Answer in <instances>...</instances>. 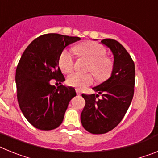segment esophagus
Returning a JSON list of instances; mask_svg holds the SVG:
<instances>
[{
    "mask_svg": "<svg viewBox=\"0 0 158 158\" xmlns=\"http://www.w3.org/2000/svg\"><path fill=\"white\" fill-rule=\"evenodd\" d=\"M76 93H77V95L81 94V91L79 90V89H76Z\"/></svg>",
    "mask_w": 158,
    "mask_h": 158,
    "instance_id": "1",
    "label": "esophagus"
}]
</instances>
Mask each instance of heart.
<instances>
[{"instance_id": "heart-1", "label": "heart", "mask_w": 158, "mask_h": 158, "mask_svg": "<svg viewBox=\"0 0 158 158\" xmlns=\"http://www.w3.org/2000/svg\"><path fill=\"white\" fill-rule=\"evenodd\" d=\"M74 52L81 58L90 62L88 71L93 72L100 81H104L110 77L113 70V62L106 57V50L100 43L95 42H85L76 46ZM59 66L64 73H70L74 68L73 53L69 50H64L60 55ZM94 80L92 73L82 74L73 73L69 75L67 82L69 85L77 89H83L92 85Z\"/></svg>"}]
</instances>
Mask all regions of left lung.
<instances>
[{
  "mask_svg": "<svg viewBox=\"0 0 158 158\" xmlns=\"http://www.w3.org/2000/svg\"><path fill=\"white\" fill-rule=\"evenodd\" d=\"M101 43L114 56L112 73L107 81L93 88L102 99H96L98 94H82L85 106L81 114L83 127L95 135L107 133L121 122L131 105L135 87V63L126 49L111 39Z\"/></svg>",
  "mask_w": 158,
  "mask_h": 158,
  "instance_id": "1",
  "label": "left lung"
}]
</instances>
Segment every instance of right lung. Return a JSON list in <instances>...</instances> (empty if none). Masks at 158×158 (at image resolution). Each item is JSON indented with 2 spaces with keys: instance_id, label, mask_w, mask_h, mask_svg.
I'll list each match as a JSON object with an SVG mask.
<instances>
[{
  "instance_id": "1",
  "label": "right lung",
  "mask_w": 158,
  "mask_h": 158,
  "mask_svg": "<svg viewBox=\"0 0 158 158\" xmlns=\"http://www.w3.org/2000/svg\"><path fill=\"white\" fill-rule=\"evenodd\" d=\"M79 37L46 34L31 42L22 54L16 71L17 99L22 113L37 129L51 131L61 125L74 88L51 85L50 81H65L59 58L68 45ZM62 84V83H61Z\"/></svg>"
}]
</instances>
